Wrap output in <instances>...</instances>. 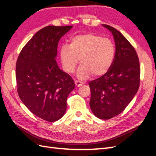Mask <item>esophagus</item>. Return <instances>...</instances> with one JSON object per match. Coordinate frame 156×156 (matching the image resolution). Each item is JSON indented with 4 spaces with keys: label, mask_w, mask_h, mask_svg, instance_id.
<instances>
[{
    "label": "esophagus",
    "mask_w": 156,
    "mask_h": 156,
    "mask_svg": "<svg viewBox=\"0 0 156 156\" xmlns=\"http://www.w3.org/2000/svg\"><path fill=\"white\" fill-rule=\"evenodd\" d=\"M75 84H76V87H81V86H82V82H80V81H77V80H76L75 81Z\"/></svg>",
    "instance_id": "1"
}]
</instances>
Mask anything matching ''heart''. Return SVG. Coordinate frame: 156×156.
I'll list each match as a JSON object with an SVG mask.
<instances>
[{
  "label": "heart",
  "mask_w": 156,
  "mask_h": 156,
  "mask_svg": "<svg viewBox=\"0 0 156 156\" xmlns=\"http://www.w3.org/2000/svg\"><path fill=\"white\" fill-rule=\"evenodd\" d=\"M59 58L64 70L72 74L80 60L78 77L84 80L92 74L95 78L110 70L115 58V47L111 40L93 34L78 35L59 49Z\"/></svg>",
  "instance_id": "b5f03b06"
}]
</instances>
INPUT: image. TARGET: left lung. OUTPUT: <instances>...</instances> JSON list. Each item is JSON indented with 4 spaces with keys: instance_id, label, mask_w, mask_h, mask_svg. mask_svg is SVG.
<instances>
[{
    "instance_id": "8db88e82",
    "label": "left lung",
    "mask_w": 156,
    "mask_h": 156,
    "mask_svg": "<svg viewBox=\"0 0 156 156\" xmlns=\"http://www.w3.org/2000/svg\"><path fill=\"white\" fill-rule=\"evenodd\" d=\"M115 41V58L107 74L89 82L90 107L101 119H110L120 114L137 93L140 87V67L138 55L121 32L108 25Z\"/></svg>"
}]
</instances>
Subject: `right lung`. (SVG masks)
Masks as SVG:
<instances>
[{"instance_id": "add662e5", "label": "right lung", "mask_w": 156, "mask_h": 156, "mask_svg": "<svg viewBox=\"0 0 156 156\" xmlns=\"http://www.w3.org/2000/svg\"><path fill=\"white\" fill-rule=\"evenodd\" d=\"M73 26H47L38 31L19 54L16 63L17 92L33 114L49 122L64 116L75 84L55 60L59 39Z\"/></svg>"}]
</instances>
